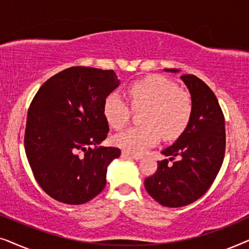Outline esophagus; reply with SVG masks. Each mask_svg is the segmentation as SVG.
Listing matches in <instances>:
<instances>
[{
  "instance_id": "obj_1",
  "label": "esophagus",
  "mask_w": 249,
  "mask_h": 249,
  "mask_svg": "<svg viewBox=\"0 0 249 249\" xmlns=\"http://www.w3.org/2000/svg\"><path fill=\"white\" fill-rule=\"evenodd\" d=\"M121 156H122V158H128V159L136 160V161H138V160L142 159V156L135 155V154H130V153H128V152H125V151H124V152L121 153Z\"/></svg>"
}]
</instances>
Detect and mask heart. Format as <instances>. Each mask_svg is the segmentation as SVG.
Masks as SVG:
<instances>
[{
  "label": "heart",
  "instance_id": "obj_1",
  "mask_svg": "<svg viewBox=\"0 0 249 249\" xmlns=\"http://www.w3.org/2000/svg\"><path fill=\"white\" fill-rule=\"evenodd\" d=\"M131 105L136 111L145 110L142 127H132L119 132L112 142L119 148L142 154L156 145L161 138H178L188 127L193 113L192 98L168 78L152 74L135 81L128 89ZM104 117L114 129H121L128 124L131 110L127 102L117 93L105 98Z\"/></svg>",
  "mask_w": 249,
  "mask_h": 249
}]
</instances>
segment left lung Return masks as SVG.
Listing matches in <instances>:
<instances>
[{
  "mask_svg": "<svg viewBox=\"0 0 249 249\" xmlns=\"http://www.w3.org/2000/svg\"><path fill=\"white\" fill-rule=\"evenodd\" d=\"M180 79L192 97V119L179 138L161 152L169 159L159 161L156 172L144 182L148 195L166 207L186 206L202 197L216 178L226 149L224 117L215 95L194 74Z\"/></svg>",
  "mask_w": 249,
  "mask_h": 249,
  "instance_id": "obj_1",
  "label": "left lung"
}]
</instances>
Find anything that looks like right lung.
Listing matches in <instances>:
<instances>
[{
  "label": "right lung",
  "instance_id": "right-lung-1",
  "mask_svg": "<svg viewBox=\"0 0 249 249\" xmlns=\"http://www.w3.org/2000/svg\"><path fill=\"white\" fill-rule=\"evenodd\" d=\"M120 83L113 70L71 67L46 80L34 97L26 155L36 181L57 202L85 204L107 185V166L121 151L97 145L108 132L104 101Z\"/></svg>",
  "mask_w": 249,
  "mask_h": 249
}]
</instances>
